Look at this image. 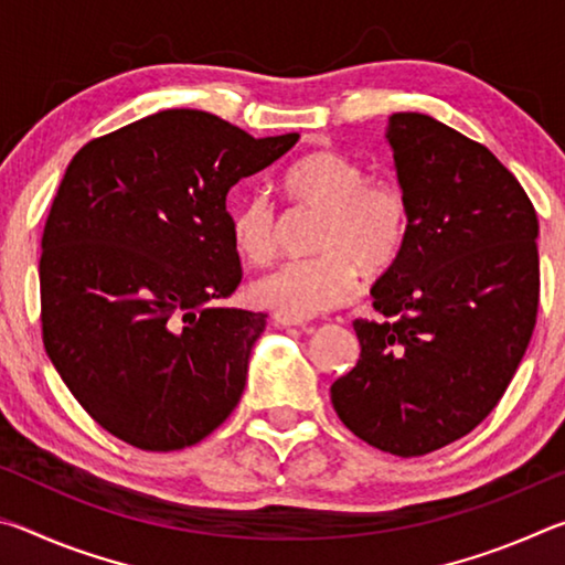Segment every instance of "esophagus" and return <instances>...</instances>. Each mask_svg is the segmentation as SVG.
Masks as SVG:
<instances>
[{
  "instance_id": "34e87169",
  "label": "esophagus",
  "mask_w": 565,
  "mask_h": 565,
  "mask_svg": "<svg viewBox=\"0 0 565 565\" xmlns=\"http://www.w3.org/2000/svg\"><path fill=\"white\" fill-rule=\"evenodd\" d=\"M274 323H276V327L289 329V327H306V323H309V319L294 317V313H286V311H276L274 313Z\"/></svg>"
}]
</instances>
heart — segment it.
<instances>
[{"label":"heart","mask_w":565,"mask_h":565,"mask_svg":"<svg viewBox=\"0 0 565 565\" xmlns=\"http://www.w3.org/2000/svg\"><path fill=\"white\" fill-rule=\"evenodd\" d=\"M284 186L296 206L319 212L311 232L317 254L256 276L252 299L259 306L294 317L331 311L356 289L361 269L376 276L398 259L411 214L394 181L366 179L359 161L339 151H313L286 171ZM279 234V212L264 191L232 209V238L244 259H271Z\"/></svg>","instance_id":"obj_1"}]
</instances>
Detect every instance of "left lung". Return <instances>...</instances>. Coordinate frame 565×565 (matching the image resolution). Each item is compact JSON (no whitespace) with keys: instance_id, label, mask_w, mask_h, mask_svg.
Returning a JSON list of instances; mask_svg holds the SVG:
<instances>
[{"instance_id":"8db88e82","label":"left lung","mask_w":565,"mask_h":565,"mask_svg":"<svg viewBox=\"0 0 565 565\" xmlns=\"http://www.w3.org/2000/svg\"><path fill=\"white\" fill-rule=\"evenodd\" d=\"M408 236L356 319L359 363L333 381L343 426L394 456L456 441L499 404L539 311V218L489 149L428 114L388 117Z\"/></svg>"}]
</instances>
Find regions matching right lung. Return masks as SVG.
I'll return each mask as SVG.
<instances>
[{
    "label": "right lung",
    "mask_w": 565,
    "mask_h": 565,
    "mask_svg": "<svg viewBox=\"0 0 565 565\" xmlns=\"http://www.w3.org/2000/svg\"><path fill=\"white\" fill-rule=\"evenodd\" d=\"M296 141L167 109L70 161L42 236V337L111 436L179 451L236 408L266 313L222 303L242 281L226 196Z\"/></svg>",
    "instance_id": "add662e5"
}]
</instances>
